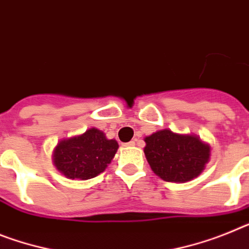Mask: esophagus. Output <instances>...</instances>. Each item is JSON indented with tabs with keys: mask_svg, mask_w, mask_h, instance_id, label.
<instances>
[{
	"mask_svg": "<svg viewBox=\"0 0 249 249\" xmlns=\"http://www.w3.org/2000/svg\"><path fill=\"white\" fill-rule=\"evenodd\" d=\"M135 145H136V141H131V142H128V143H126L124 146H128L129 147V146H135Z\"/></svg>",
	"mask_w": 249,
	"mask_h": 249,
	"instance_id": "1",
	"label": "esophagus"
}]
</instances>
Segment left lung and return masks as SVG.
<instances>
[{
	"label": "left lung",
	"instance_id": "1",
	"mask_svg": "<svg viewBox=\"0 0 249 249\" xmlns=\"http://www.w3.org/2000/svg\"><path fill=\"white\" fill-rule=\"evenodd\" d=\"M145 155L151 169L169 182H186L203 173L210 146L194 135L161 129L145 139Z\"/></svg>",
	"mask_w": 249,
	"mask_h": 249
}]
</instances>
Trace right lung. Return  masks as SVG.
I'll list each match as a JSON object with an SVG mask.
<instances>
[{
    "mask_svg": "<svg viewBox=\"0 0 249 249\" xmlns=\"http://www.w3.org/2000/svg\"><path fill=\"white\" fill-rule=\"evenodd\" d=\"M118 150L116 140H108L98 128L64 139L53 154L56 169L68 179L88 180L103 173Z\"/></svg>",
    "mask_w": 249,
    "mask_h": 249,
    "instance_id": "obj_1",
    "label": "right lung"
}]
</instances>
